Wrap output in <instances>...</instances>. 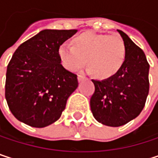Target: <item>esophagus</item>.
<instances>
[{
  "label": "esophagus",
  "instance_id": "esophagus-1",
  "mask_svg": "<svg viewBox=\"0 0 158 158\" xmlns=\"http://www.w3.org/2000/svg\"><path fill=\"white\" fill-rule=\"evenodd\" d=\"M85 79H86V78H85L84 76H82V75H79V76H78V80H79V82L82 81V80H84Z\"/></svg>",
  "mask_w": 158,
  "mask_h": 158
}]
</instances>
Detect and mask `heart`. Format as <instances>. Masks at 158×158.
<instances>
[{"label": "heart", "instance_id": "heart-1", "mask_svg": "<svg viewBox=\"0 0 158 158\" xmlns=\"http://www.w3.org/2000/svg\"><path fill=\"white\" fill-rule=\"evenodd\" d=\"M73 43L74 46L64 42L57 50L61 64L69 71L79 70L88 58L90 64L87 69L89 72H97L101 78H110L123 65L126 50L119 35L86 32L76 36Z\"/></svg>", "mask_w": 158, "mask_h": 158}]
</instances>
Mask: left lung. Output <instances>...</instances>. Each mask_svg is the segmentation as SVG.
Segmentation results:
<instances>
[{
    "label": "left lung",
    "mask_w": 158,
    "mask_h": 158,
    "mask_svg": "<svg viewBox=\"0 0 158 158\" xmlns=\"http://www.w3.org/2000/svg\"><path fill=\"white\" fill-rule=\"evenodd\" d=\"M125 45V59L113 76L102 80L91 79L95 91L90 110L101 123L118 127L136 118L144 107L149 92V64L142 49L129 36L117 30Z\"/></svg>",
    "instance_id": "obj_1"
}]
</instances>
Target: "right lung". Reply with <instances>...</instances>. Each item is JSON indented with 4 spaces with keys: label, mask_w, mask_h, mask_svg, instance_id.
Returning a JSON list of instances; mask_svg holds the SVG:
<instances>
[{
    "label": "right lung",
    "mask_w": 158,
    "mask_h": 158,
    "mask_svg": "<svg viewBox=\"0 0 158 158\" xmlns=\"http://www.w3.org/2000/svg\"><path fill=\"white\" fill-rule=\"evenodd\" d=\"M77 32L46 29L16 49L7 67L5 99L20 122L42 128L60 118L79 82L61 65L57 50Z\"/></svg>",
    "instance_id": "right-lung-1"
}]
</instances>
